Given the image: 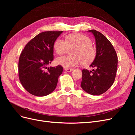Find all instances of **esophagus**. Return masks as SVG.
Listing matches in <instances>:
<instances>
[{"mask_svg": "<svg viewBox=\"0 0 135 135\" xmlns=\"http://www.w3.org/2000/svg\"><path fill=\"white\" fill-rule=\"evenodd\" d=\"M65 70L67 72H70L73 70V69L70 68H65Z\"/></svg>", "mask_w": 135, "mask_h": 135, "instance_id": "1", "label": "esophagus"}]
</instances>
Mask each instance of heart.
<instances>
[{
	"instance_id": "b5f03b06",
	"label": "heart",
	"mask_w": 135,
	"mask_h": 135,
	"mask_svg": "<svg viewBox=\"0 0 135 135\" xmlns=\"http://www.w3.org/2000/svg\"><path fill=\"white\" fill-rule=\"evenodd\" d=\"M54 48L57 54L60 55L66 54L69 49H74L72 51L73 56H61L56 60L57 64L65 68L76 66L82 62L84 65L90 64L96 55L91 40L88 36L78 33L68 35L66 40L57 39Z\"/></svg>"
}]
</instances>
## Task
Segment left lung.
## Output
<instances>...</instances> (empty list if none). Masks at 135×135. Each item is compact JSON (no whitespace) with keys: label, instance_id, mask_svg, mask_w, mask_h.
Instances as JSON below:
<instances>
[{"label":"left lung","instance_id":"8db88e82","mask_svg":"<svg viewBox=\"0 0 135 135\" xmlns=\"http://www.w3.org/2000/svg\"><path fill=\"white\" fill-rule=\"evenodd\" d=\"M96 40V55L90 66L92 71L83 69L80 86L84 91L92 95H100L107 91L115 78L118 57L112 44L100 32L88 30Z\"/></svg>","mask_w":135,"mask_h":135}]
</instances>
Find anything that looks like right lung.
<instances>
[{
  "label": "right lung",
  "instance_id": "add662e5",
  "mask_svg": "<svg viewBox=\"0 0 135 135\" xmlns=\"http://www.w3.org/2000/svg\"><path fill=\"white\" fill-rule=\"evenodd\" d=\"M62 32H40L26 44L20 56L19 79L23 88L32 95L47 96L57 86L63 68L61 65L47 66L54 60V43Z\"/></svg>",
  "mask_w": 135,
  "mask_h": 135
}]
</instances>
